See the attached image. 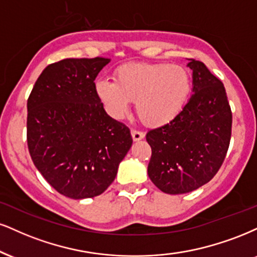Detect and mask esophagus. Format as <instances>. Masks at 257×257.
Wrapping results in <instances>:
<instances>
[{
    "mask_svg": "<svg viewBox=\"0 0 257 257\" xmlns=\"http://www.w3.org/2000/svg\"><path fill=\"white\" fill-rule=\"evenodd\" d=\"M131 135H132V138H134V141L135 142H138V141H141V139H143L144 138V134L143 132H141V131H138V130H132L131 131Z\"/></svg>",
    "mask_w": 257,
    "mask_h": 257,
    "instance_id": "1",
    "label": "esophagus"
}]
</instances>
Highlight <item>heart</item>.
Instances as JSON below:
<instances>
[{"instance_id": "1", "label": "heart", "mask_w": 257, "mask_h": 257, "mask_svg": "<svg viewBox=\"0 0 257 257\" xmlns=\"http://www.w3.org/2000/svg\"><path fill=\"white\" fill-rule=\"evenodd\" d=\"M192 89L191 75L177 64L130 63L115 69L113 80L99 78L95 91L110 116L120 119L136 101L139 119L162 126L175 119Z\"/></svg>"}]
</instances>
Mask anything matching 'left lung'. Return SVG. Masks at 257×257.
I'll use <instances>...</instances> for the list:
<instances>
[{
  "label": "left lung",
  "instance_id": "8db88e82",
  "mask_svg": "<svg viewBox=\"0 0 257 257\" xmlns=\"http://www.w3.org/2000/svg\"><path fill=\"white\" fill-rule=\"evenodd\" d=\"M193 94L172 121L150 130L148 175L167 194L195 191L213 179L226 156L232 113L226 91L202 62L189 59Z\"/></svg>",
  "mask_w": 257,
  "mask_h": 257
}]
</instances>
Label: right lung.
I'll use <instances>...</instances> for the list:
<instances>
[{"instance_id": "right-lung-1", "label": "right lung", "mask_w": 257, "mask_h": 257, "mask_svg": "<svg viewBox=\"0 0 257 257\" xmlns=\"http://www.w3.org/2000/svg\"><path fill=\"white\" fill-rule=\"evenodd\" d=\"M108 58H68L47 65L27 100V144L34 166L57 192L94 198L114 181L132 137L95 91Z\"/></svg>"}]
</instances>
